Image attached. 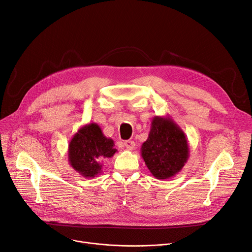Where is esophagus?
Here are the masks:
<instances>
[{
    "label": "esophagus",
    "mask_w": 252,
    "mask_h": 252,
    "mask_svg": "<svg viewBox=\"0 0 252 252\" xmlns=\"http://www.w3.org/2000/svg\"><path fill=\"white\" fill-rule=\"evenodd\" d=\"M125 146L127 150H133V149H135L136 144H135V142H132V141H126Z\"/></svg>",
    "instance_id": "esophagus-1"
}]
</instances>
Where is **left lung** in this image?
<instances>
[{"label":"left lung","instance_id":"obj_1","mask_svg":"<svg viewBox=\"0 0 252 252\" xmlns=\"http://www.w3.org/2000/svg\"><path fill=\"white\" fill-rule=\"evenodd\" d=\"M141 156L151 174L157 179H168L181 171L189 157L186 133L167 116H154Z\"/></svg>","mask_w":252,"mask_h":252}]
</instances>
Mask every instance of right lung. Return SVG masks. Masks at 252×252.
<instances>
[{"label": "right lung", "instance_id": "right-lung-1", "mask_svg": "<svg viewBox=\"0 0 252 252\" xmlns=\"http://www.w3.org/2000/svg\"><path fill=\"white\" fill-rule=\"evenodd\" d=\"M116 152L113 140L106 138L97 124H87L69 143V164L83 177L94 178L102 172V162Z\"/></svg>", "mask_w": 252, "mask_h": 252}]
</instances>
